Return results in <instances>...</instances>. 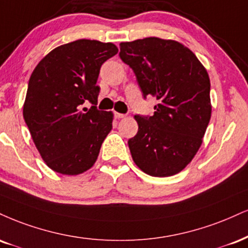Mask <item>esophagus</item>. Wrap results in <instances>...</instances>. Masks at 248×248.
<instances>
[{"label":"esophagus","instance_id":"34e87169","mask_svg":"<svg viewBox=\"0 0 248 248\" xmlns=\"http://www.w3.org/2000/svg\"><path fill=\"white\" fill-rule=\"evenodd\" d=\"M114 116L116 119H124V116H126V114H122V113H118V112H115L114 113Z\"/></svg>","mask_w":248,"mask_h":248}]
</instances>
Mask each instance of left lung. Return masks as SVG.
Returning <instances> with one entry per match:
<instances>
[{
  "mask_svg": "<svg viewBox=\"0 0 248 248\" xmlns=\"http://www.w3.org/2000/svg\"><path fill=\"white\" fill-rule=\"evenodd\" d=\"M143 93L156 97L154 115H135L139 132L128 140L135 164L149 175L170 177L186 168L210 121V79L192 50L174 40L144 38L120 44Z\"/></svg>",
  "mask_w": 248,
  "mask_h": 248,
  "instance_id": "1",
  "label": "left lung"
}]
</instances>
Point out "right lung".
Segmentation results:
<instances>
[{
  "label": "right lung",
  "instance_id": "right-lung-1",
  "mask_svg": "<svg viewBox=\"0 0 248 248\" xmlns=\"http://www.w3.org/2000/svg\"><path fill=\"white\" fill-rule=\"evenodd\" d=\"M112 43L62 45L39 62L29 80L23 116L32 140L53 171L76 175L92 168L112 129L113 113L97 108L100 67L114 56ZM85 102L93 106L81 109Z\"/></svg>",
  "mask_w": 248,
  "mask_h": 248
}]
</instances>
